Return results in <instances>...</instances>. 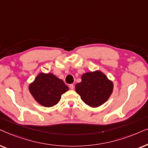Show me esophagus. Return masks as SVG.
I'll use <instances>...</instances> for the list:
<instances>
[{
	"mask_svg": "<svg viewBox=\"0 0 148 148\" xmlns=\"http://www.w3.org/2000/svg\"><path fill=\"white\" fill-rule=\"evenodd\" d=\"M69 88H70L71 90H73V89H74V84H70V85H69Z\"/></svg>",
	"mask_w": 148,
	"mask_h": 148,
	"instance_id": "1",
	"label": "esophagus"
}]
</instances>
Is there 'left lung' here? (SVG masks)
<instances>
[{"label": "left lung", "instance_id": "1", "mask_svg": "<svg viewBox=\"0 0 148 148\" xmlns=\"http://www.w3.org/2000/svg\"><path fill=\"white\" fill-rule=\"evenodd\" d=\"M113 90V83L100 71L88 72L82 76V81L76 84V91L88 106L98 107L107 101Z\"/></svg>", "mask_w": 148, "mask_h": 148}]
</instances>
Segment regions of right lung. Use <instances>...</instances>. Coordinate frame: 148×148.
Here are the masks:
<instances>
[{"instance_id":"add662e5","label":"right lung","mask_w":148,"mask_h":148,"mask_svg":"<svg viewBox=\"0 0 148 148\" xmlns=\"http://www.w3.org/2000/svg\"><path fill=\"white\" fill-rule=\"evenodd\" d=\"M62 80L53 74H38L29 86L35 100L45 107H52L60 101L62 95L68 90Z\"/></svg>"}]
</instances>
